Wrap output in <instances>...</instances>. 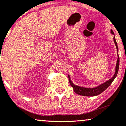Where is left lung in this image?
<instances>
[{"label": "left lung", "mask_w": 126, "mask_h": 126, "mask_svg": "<svg viewBox=\"0 0 126 126\" xmlns=\"http://www.w3.org/2000/svg\"><path fill=\"white\" fill-rule=\"evenodd\" d=\"M111 33L113 35V41L116 46L117 52H118V60L116 61V66H115V73L111 79H110V80L107 81L103 82V83L101 84L100 85L97 86L96 87L94 88H85L83 87H80V86L75 85L73 83V82L72 81V80H70V75H68L69 77V82L70 85L73 87V90L77 94H79V95L81 96H97L98 94H100L102 93L103 91H104L109 86L111 85L112 82H113V81L114 80V79L116 78L117 75L118 73V70H119V57L118 55V45H117V42L116 41V39H115V34L113 33V31L111 30Z\"/></svg>", "instance_id": "8db88e82"}]
</instances>
